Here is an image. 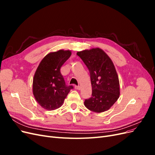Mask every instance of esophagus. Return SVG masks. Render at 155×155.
<instances>
[{
  "label": "esophagus",
  "mask_w": 155,
  "mask_h": 155,
  "mask_svg": "<svg viewBox=\"0 0 155 155\" xmlns=\"http://www.w3.org/2000/svg\"><path fill=\"white\" fill-rule=\"evenodd\" d=\"M81 87L79 86H75V89H76V90H80Z\"/></svg>",
  "instance_id": "obj_1"
}]
</instances>
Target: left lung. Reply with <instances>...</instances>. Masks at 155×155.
Listing matches in <instances>:
<instances>
[{
  "label": "left lung",
  "instance_id": "obj_1",
  "mask_svg": "<svg viewBox=\"0 0 155 155\" xmlns=\"http://www.w3.org/2000/svg\"><path fill=\"white\" fill-rule=\"evenodd\" d=\"M91 75L92 97L84 102L91 111L100 113L109 110L119 98L120 82L113 62L100 48L78 51Z\"/></svg>",
  "mask_w": 155,
  "mask_h": 155
}]
</instances>
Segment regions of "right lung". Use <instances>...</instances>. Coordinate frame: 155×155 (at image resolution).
Segmentation results:
<instances>
[{
  "instance_id": "right-lung-1",
  "label": "right lung",
  "mask_w": 155,
  "mask_h": 155,
  "mask_svg": "<svg viewBox=\"0 0 155 155\" xmlns=\"http://www.w3.org/2000/svg\"><path fill=\"white\" fill-rule=\"evenodd\" d=\"M72 51L59 50L50 52L41 60L33 78L32 92L35 100L43 109L53 110L62 106L73 88L65 84L60 68L70 57Z\"/></svg>"
}]
</instances>
